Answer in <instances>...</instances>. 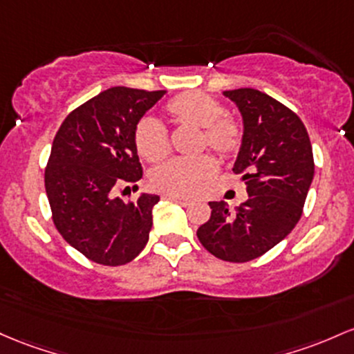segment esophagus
Masks as SVG:
<instances>
[{"instance_id":"34e87169","label":"esophagus","mask_w":354,"mask_h":354,"mask_svg":"<svg viewBox=\"0 0 354 354\" xmlns=\"http://www.w3.org/2000/svg\"><path fill=\"white\" fill-rule=\"evenodd\" d=\"M165 200H171V201H176V203H180V205H188L189 203V198H186V196H180V195H168V193H166L165 196Z\"/></svg>"}]
</instances>
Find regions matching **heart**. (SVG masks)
I'll return each instance as SVG.
<instances>
[{"mask_svg": "<svg viewBox=\"0 0 354 354\" xmlns=\"http://www.w3.org/2000/svg\"><path fill=\"white\" fill-rule=\"evenodd\" d=\"M166 114L180 126L198 129V149L215 151L220 156L235 153L242 131L235 119L225 115L216 99L203 92H183L169 100ZM134 145L139 156L158 162L168 154V136L154 119H142L134 129ZM216 173V162L209 156L171 159L151 173V185L168 195H189Z\"/></svg>", "mask_w": 354, "mask_h": 354, "instance_id": "1", "label": "heart"}]
</instances>
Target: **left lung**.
<instances>
[{
    "instance_id": "obj_1",
    "label": "left lung",
    "mask_w": 354,
    "mask_h": 354,
    "mask_svg": "<svg viewBox=\"0 0 354 354\" xmlns=\"http://www.w3.org/2000/svg\"><path fill=\"white\" fill-rule=\"evenodd\" d=\"M242 115V142L234 173L248 198L230 209L209 201L212 216L196 230L212 255L248 262L286 239L302 215L314 178L313 147L302 120L290 109L255 88L225 91Z\"/></svg>"
}]
</instances>
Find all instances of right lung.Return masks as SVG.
I'll return each instance as SVG.
<instances>
[{
  "mask_svg": "<svg viewBox=\"0 0 354 354\" xmlns=\"http://www.w3.org/2000/svg\"><path fill=\"white\" fill-rule=\"evenodd\" d=\"M166 91L112 87L67 115L53 139L45 189L57 230L75 250L102 266H124L149 240L158 195L124 203L120 181L142 178L134 129Z\"/></svg>",
  "mask_w": 354,
  "mask_h": 354,
  "instance_id": "1",
  "label": "right lung"
}]
</instances>
